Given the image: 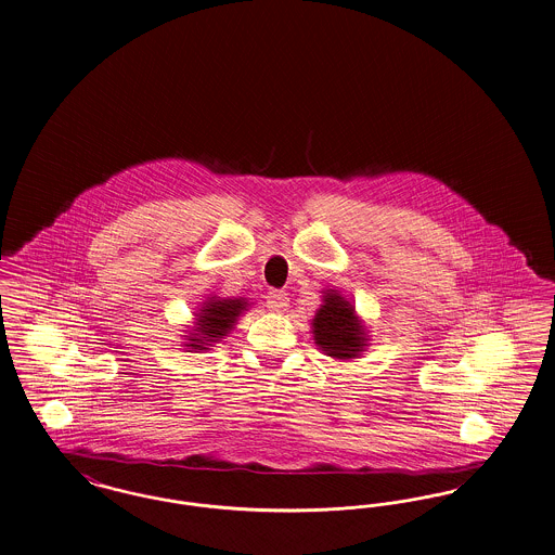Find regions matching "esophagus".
Returning <instances> with one entry per match:
<instances>
[{
  "instance_id": "1",
  "label": "esophagus",
  "mask_w": 555,
  "mask_h": 555,
  "mask_svg": "<svg viewBox=\"0 0 555 555\" xmlns=\"http://www.w3.org/2000/svg\"><path fill=\"white\" fill-rule=\"evenodd\" d=\"M291 305V298L284 291H271L267 294V309L269 311H284Z\"/></svg>"
}]
</instances>
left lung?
Wrapping results in <instances>:
<instances>
[{
    "mask_svg": "<svg viewBox=\"0 0 555 555\" xmlns=\"http://www.w3.org/2000/svg\"><path fill=\"white\" fill-rule=\"evenodd\" d=\"M313 340L327 357L354 359L367 347V330L354 307L338 291L323 292V305L313 318Z\"/></svg>",
    "mask_w": 555,
    "mask_h": 555,
    "instance_id": "left-lung-1",
    "label": "left lung"
}]
</instances>
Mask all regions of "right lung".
<instances>
[{
    "label": "right lung",
    "instance_id": "1",
    "mask_svg": "<svg viewBox=\"0 0 555 555\" xmlns=\"http://www.w3.org/2000/svg\"><path fill=\"white\" fill-rule=\"evenodd\" d=\"M248 302L244 298H219L208 296L201 311L196 313V321L190 336H185L188 352H203L219 343L234 330L235 321L246 311Z\"/></svg>",
    "mask_w": 555,
    "mask_h": 555
}]
</instances>
